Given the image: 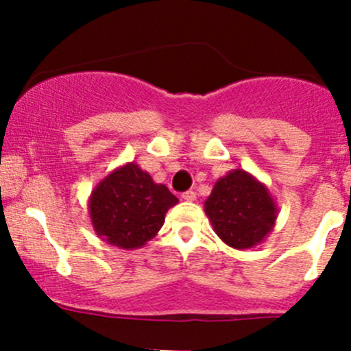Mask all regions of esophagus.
Returning <instances> with one entry per match:
<instances>
[{
	"mask_svg": "<svg viewBox=\"0 0 351 351\" xmlns=\"http://www.w3.org/2000/svg\"><path fill=\"white\" fill-rule=\"evenodd\" d=\"M182 198H183V200H185V202H195V200H197V193L192 192V190H189V192L182 193Z\"/></svg>",
	"mask_w": 351,
	"mask_h": 351,
	"instance_id": "34e87169",
	"label": "esophagus"
}]
</instances>
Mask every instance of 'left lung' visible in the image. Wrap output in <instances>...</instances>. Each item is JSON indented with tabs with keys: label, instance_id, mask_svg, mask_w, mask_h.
Listing matches in <instances>:
<instances>
[{
	"label": "left lung",
	"instance_id": "1",
	"mask_svg": "<svg viewBox=\"0 0 351 351\" xmlns=\"http://www.w3.org/2000/svg\"><path fill=\"white\" fill-rule=\"evenodd\" d=\"M204 210L215 234L234 250L263 243L278 217L277 202L268 186L239 168L215 182Z\"/></svg>",
	"mask_w": 351,
	"mask_h": 351
}]
</instances>
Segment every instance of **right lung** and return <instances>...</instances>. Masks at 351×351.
<instances>
[{
	"instance_id": "right-lung-1",
	"label": "right lung",
	"mask_w": 351,
	"mask_h": 351,
	"mask_svg": "<svg viewBox=\"0 0 351 351\" xmlns=\"http://www.w3.org/2000/svg\"><path fill=\"white\" fill-rule=\"evenodd\" d=\"M178 198L134 161L110 171L88 198L98 238L120 250H137L154 238Z\"/></svg>"
}]
</instances>
